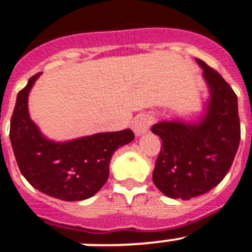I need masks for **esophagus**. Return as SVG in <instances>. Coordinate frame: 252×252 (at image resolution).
Wrapping results in <instances>:
<instances>
[{"label":"esophagus","mask_w":252,"mask_h":252,"mask_svg":"<svg viewBox=\"0 0 252 252\" xmlns=\"http://www.w3.org/2000/svg\"><path fill=\"white\" fill-rule=\"evenodd\" d=\"M150 126H151V119L146 114L137 115L132 120V124H131V127H132V131L135 132L136 136H141L146 133L149 131Z\"/></svg>","instance_id":"1"}]
</instances>
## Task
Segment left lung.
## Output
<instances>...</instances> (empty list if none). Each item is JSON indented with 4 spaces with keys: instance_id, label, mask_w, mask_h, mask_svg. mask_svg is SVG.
<instances>
[{
    "instance_id": "obj_1",
    "label": "left lung",
    "mask_w": 252,
    "mask_h": 252,
    "mask_svg": "<svg viewBox=\"0 0 252 252\" xmlns=\"http://www.w3.org/2000/svg\"><path fill=\"white\" fill-rule=\"evenodd\" d=\"M209 89L205 112L196 121H160L151 131L162 140L155 163V186L171 198L190 200L218 186L240 144L237 96L220 73L196 59Z\"/></svg>"
}]
</instances>
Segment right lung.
Masks as SVG:
<instances>
[{
    "label": "right lung",
    "mask_w": 252,
    "mask_h": 252,
    "mask_svg": "<svg viewBox=\"0 0 252 252\" xmlns=\"http://www.w3.org/2000/svg\"><path fill=\"white\" fill-rule=\"evenodd\" d=\"M41 73L32 76L17 94L10 140L18 168L41 192L63 201H81L98 192L108 179L114 152L135 138L130 128L54 141L32 121L29 94Z\"/></svg>",
    "instance_id": "obj_1"
}]
</instances>
